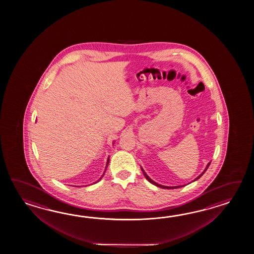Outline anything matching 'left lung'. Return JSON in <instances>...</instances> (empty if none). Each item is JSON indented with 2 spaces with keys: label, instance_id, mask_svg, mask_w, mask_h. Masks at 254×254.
I'll return each mask as SVG.
<instances>
[{
  "label": "left lung",
  "instance_id": "obj_1",
  "mask_svg": "<svg viewBox=\"0 0 254 254\" xmlns=\"http://www.w3.org/2000/svg\"><path fill=\"white\" fill-rule=\"evenodd\" d=\"M210 164H211V162H209L208 164H207V166H206L205 169H204V171L202 172V173H200V175L197 177V178H195L194 180H193V182H195V181H197L198 179H200L203 174H204V173H205L206 171H207V169L209 168V166H210ZM140 169H141V171H142V173H143V175H144V177H145L150 183H151V184H153V185H155V186H157V187H159V188H162V189H177V188H181V187H184V186H185V185H180V186H164V185H162V184H157V183H155L154 181H152L148 175H147V173L144 172V170L142 169V167L140 166Z\"/></svg>",
  "mask_w": 254,
  "mask_h": 254
}]
</instances>
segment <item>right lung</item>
Listing matches in <instances>:
<instances>
[{
    "mask_svg": "<svg viewBox=\"0 0 254 254\" xmlns=\"http://www.w3.org/2000/svg\"><path fill=\"white\" fill-rule=\"evenodd\" d=\"M109 161H110V157H108V160H107V163H106V167H105V171H106V168H107V166H108L109 164ZM105 171H104V173H103V175H102V177L101 178L99 179L98 181H96L94 184H97L98 182H100L101 180H102V178L103 177V175H104V173H105ZM76 187H81V186H76Z\"/></svg>",
    "mask_w": 254,
    "mask_h": 254,
    "instance_id": "1",
    "label": "right lung"
}]
</instances>
